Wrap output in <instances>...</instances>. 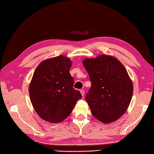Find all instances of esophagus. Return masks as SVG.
Masks as SVG:
<instances>
[{"instance_id":"esophagus-1","label":"esophagus","mask_w":154,"mask_h":154,"mask_svg":"<svg viewBox=\"0 0 154 154\" xmlns=\"http://www.w3.org/2000/svg\"><path fill=\"white\" fill-rule=\"evenodd\" d=\"M80 93H81V94H82V96H84V94H85V92H84V91H83V90H80Z\"/></svg>"}]
</instances>
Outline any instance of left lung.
<instances>
[{"label": "left lung", "mask_w": 154, "mask_h": 154, "mask_svg": "<svg viewBox=\"0 0 154 154\" xmlns=\"http://www.w3.org/2000/svg\"><path fill=\"white\" fill-rule=\"evenodd\" d=\"M91 87L85 96L92 115L109 123L127 110L132 99L133 85L123 65L108 55L83 61Z\"/></svg>", "instance_id": "left-lung-1"}]
</instances>
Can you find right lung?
Segmentation results:
<instances>
[{"instance_id": "add662e5", "label": "right lung", "mask_w": 154, "mask_h": 154, "mask_svg": "<svg viewBox=\"0 0 154 154\" xmlns=\"http://www.w3.org/2000/svg\"><path fill=\"white\" fill-rule=\"evenodd\" d=\"M72 62L63 56L41 62L29 88L31 103L41 118L50 123L63 121L71 113L82 94L74 89L69 72Z\"/></svg>"}]
</instances>
